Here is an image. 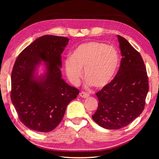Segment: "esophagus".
<instances>
[{
  "instance_id": "1",
  "label": "esophagus",
  "mask_w": 159,
  "mask_h": 159,
  "mask_svg": "<svg viewBox=\"0 0 159 159\" xmlns=\"http://www.w3.org/2000/svg\"><path fill=\"white\" fill-rule=\"evenodd\" d=\"M80 97H82V98H88V97H89V95L87 93H85V92H81L80 93Z\"/></svg>"
}]
</instances>
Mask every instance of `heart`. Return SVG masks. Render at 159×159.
<instances>
[{
  "label": "heart",
  "mask_w": 159,
  "mask_h": 159,
  "mask_svg": "<svg viewBox=\"0 0 159 159\" xmlns=\"http://www.w3.org/2000/svg\"><path fill=\"white\" fill-rule=\"evenodd\" d=\"M119 61V54L113 46L89 42L76 47L71 59L66 60L65 70L70 81L77 84L83 75L81 69H85L87 85L102 89L113 80Z\"/></svg>",
  "instance_id": "b5f03b06"
}]
</instances>
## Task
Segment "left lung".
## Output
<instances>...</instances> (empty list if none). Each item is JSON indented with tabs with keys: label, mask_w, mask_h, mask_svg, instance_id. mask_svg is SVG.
<instances>
[{
	"label": "left lung",
	"mask_w": 159,
	"mask_h": 159,
	"mask_svg": "<svg viewBox=\"0 0 159 159\" xmlns=\"http://www.w3.org/2000/svg\"><path fill=\"white\" fill-rule=\"evenodd\" d=\"M122 58L113 80L96 96L98 107L92 119L101 127L116 130L128 126L142 113L149 90L146 66L139 52L117 35Z\"/></svg>",
	"instance_id": "1"
}]
</instances>
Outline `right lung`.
<instances>
[{
	"label": "right lung",
	"instance_id": "right-lung-1",
	"mask_svg": "<svg viewBox=\"0 0 159 159\" xmlns=\"http://www.w3.org/2000/svg\"><path fill=\"white\" fill-rule=\"evenodd\" d=\"M65 37L43 35L24 49L11 72V99L20 120L31 130L47 133L58 126L66 107L79 90L61 78V55L68 43ZM42 61L46 72H35Z\"/></svg>",
	"mask_w": 159,
	"mask_h": 159
}]
</instances>
